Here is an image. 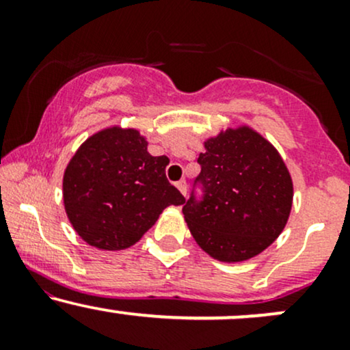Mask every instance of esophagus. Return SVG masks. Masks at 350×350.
Here are the masks:
<instances>
[{"label":"esophagus","instance_id":"1","mask_svg":"<svg viewBox=\"0 0 350 350\" xmlns=\"http://www.w3.org/2000/svg\"><path fill=\"white\" fill-rule=\"evenodd\" d=\"M176 187L179 189V192H180V194H183V196L187 194V183H186V180H184V179H180L179 183H176Z\"/></svg>","mask_w":350,"mask_h":350}]
</instances>
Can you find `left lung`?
I'll use <instances>...</instances> for the list:
<instances>
[{
	"label": "left lung",
	"instance_id": "8db88e82",
	"mask_svg": "<svg viewBox=\"0 0 350 350\" xmlns=\"http://www.w3.org/2000/svg\"><path fill=\"white\" fill-rule=\"evenodd\" d=\"M199 154L204 200L191 198L184 220L207 255L224 263L260 255L286 227L293 179L273 144L250 124L220 130L204 139Z\"/></svg>",
	"mask_w": 350,
	"mask_h": 350
}]
</instances>
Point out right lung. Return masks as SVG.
<instances>
[{"mask_svg":"<svg viewBox=\"0 0 350 350\" xmlns=\"http://www.w3.org/2000/svg\"><path fill=\"white\" fill-rule=\"evenodd\" d=\"M166 156L148 152L146 136L120 124L79 146L62 178L67 219L83 242L105 252L142 240L163 211L186 202L166 179Z\"/></svg>","mask_w":350,"mask_h":350,"instance_id":"obj_1","label":"right lung"}]
</instances>
